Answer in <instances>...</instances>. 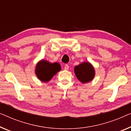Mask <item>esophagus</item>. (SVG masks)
Segmentation results:
<instances>
[{"label":"esophagus","instance_id":"1","mask_svg":"<svg viewBox=\"0 0 131 131\" xmlns=\"http://www.w3.org/2000/svg\"><path fill=\"white\" fill-rule=\"evenodd\" d=\"M69 65H68V64H66V65H65V67H64V69L65 70H68L69 69Z\"/></svg>","mask_w":131,"mask_h":131}]
</instances>
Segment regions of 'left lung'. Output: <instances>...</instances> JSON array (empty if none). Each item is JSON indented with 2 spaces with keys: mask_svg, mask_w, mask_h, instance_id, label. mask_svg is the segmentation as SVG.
Wrapping results in <instances>:
<instances>
[{
  "mask_svg": "<svg viewBox=\"0 0 131 131\" xmlns=\"http://www.w3.org/2000/svg\"><path fill=\"white\" fill-rule=\"evenodd\" d=\"M75 75L78 79L83 83L90 82L95 77V70L89 62H83L75 66Z\"/></svg>",
  "mask_w": 131,
  "mask_h": 131,
  "instance_id": "left-lung-1",
  "label": "left lung"
}]
</instances>
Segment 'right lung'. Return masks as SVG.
<instances>
[{"mask_svg": "<svg viewBox=\"0 0 131 131\" xmlns=\"http://www.w3.org/2000/svg\"><path fill=\"white\" fill-rule=\"evenodd\" d=\"M60 65L58 63H51L42 60L36 65L35 73L41 81L46 82L49 81L56 73L60 71Z\"/></svg>", "mask_w": 131, "mask_h": 131, "instance_id": "right-lung-1", "label": "right lung"}]
</instances>
